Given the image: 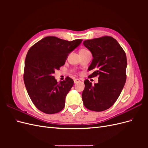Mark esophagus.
Returning <instances> with one entry per match:
<instances>
[{
  "label": "esophagus",
  "instance_id": "1",
  "mask_svg": "<svg viewBox=\"0 0 148 148\" xmlns=\"http://www.w3.org/2000/svg\"><path fill=\"white\" fill-rule=\"evenodd\" d=\"M79 81V80L78 79H74V83H75V84L77 83H78Z\"/></svg>",
  "mask_w": 148,
  "mask_h": 148
}]
</instances>
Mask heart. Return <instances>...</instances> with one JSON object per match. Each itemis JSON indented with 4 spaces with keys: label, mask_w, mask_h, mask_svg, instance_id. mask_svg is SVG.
Instances as JSON below:
<instances>
[{
    "label": "heart",
    "mask_w": 148,
    "mask_h": 148,
    "mask_svg": "<svg viewBox=\"0 0 148 148\" xmlns=\"http://www.w3.org/2000/svg\"><path fill=\"white\" fill-rule=\"evenodd\" d=\"M86 51V50H85V49H82V50L80 51ZM80 51H79V52H80Z\"/></svg>",
    "instance_id": "1"
}]
</instances>
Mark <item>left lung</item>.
<instances>
[{"label":"left lung","mask_w":148,"mask_h":148,"mask_svg":"<svg viewBox=\"0 0 148 148\" xmlns=\"http://www.w3.org/2000/svg\"><path fill=\"white\" fill-rule=\"evenodd\" d=\"M83 44L93 57L88 70L94 71L89 77H98L95 86L88 79L84 82L83 104L89 110L104 111L117 100L126 82L127 56L119 43L110 36L86 40Z\"/></svg>","instance_id":"1"}]
</instances>
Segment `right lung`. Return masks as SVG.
Returning a JSON list of instances; mask_svg holds the SVG:
<instances>
[{
    "label": "right lung",
    "mask_w": 148,
    "mask_h": 148,
    "mask_svg": "<svg viewBox=\"0 0 148 148\" xmlns=\"http://www.w3.org/2000/svg\"><path fill=\"white\" fill-rule=\"evenodd\" d=\"M82 41L47 36L29 49L25 62L24 83L31 101L42 112L53 114L64 109L66 96L74 82L66 77L59 83L52 75L65 64L69 55Z\"/></svg>",
    "instance_id": "add662e5"
}]
</instances>
